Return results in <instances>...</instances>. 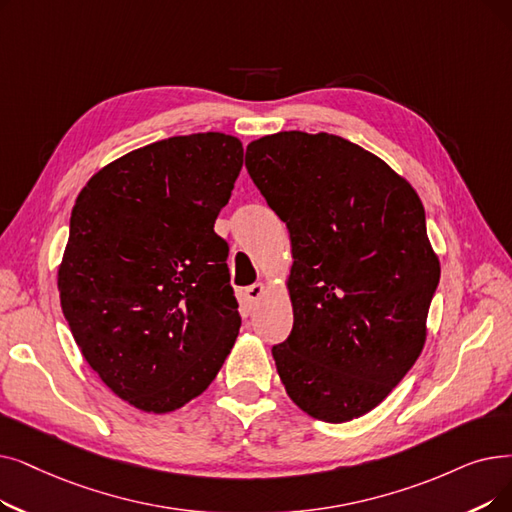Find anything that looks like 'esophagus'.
I'll list each match as a JSON object with an SVG mask.
<instances>
[{"label":"esophagus","instance_id":"34e87169","mask_svg":"<svg viewBox=\"0 0 512 512\" xmlns=\"http://www.w3.org/2000/svg\"><path fill=\"white\" fill-rule=\"evenodd\" d=\"M263 293H265V284L263 282H255V284L244 288L242 295H244V301H247L249 305H255L263 297Z\"/></svg>","mask_w":512,"mask_h":512}]
</instances>
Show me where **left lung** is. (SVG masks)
I'll return each mask as SVG.
<instances>
[{
	"mask_svg": "<svg viewBox=\"0 0 512 512\" xmlns=\"http://www.w3.org/2000/svg\"><path fill=\"white\" fill-rule=\"evenodd\" d=\"M253 184L291 232L293 330L272 347L293 402L347 422L414 366L439 284L414 188L332 133L280 131L247 146Z\"/></svg>",
	"mask_w": 512,
	"mask_h": 512,
	"instance_id": "8db88e82",
	"label": "left lung"
}]
</instances>
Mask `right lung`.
I'll use <instances>...</instances> for the list:
<instances>
[{"label":"right lung","mask_w":512,"mask_h":512,"mask_svg":"<svg viewBox=\"0 0 512 512\" xmlns=\"http://www.w3.org/2000/svg\"><path fill=\"white\" fill-rule=\"evenodd\" d=\"M242 157L226 133L175 136L106 165L75 201L62 314L104 385L144 412L201 395L238 337L230 249L213 226Z\"/></svg>","instance_id":"1"}]
</instances>
